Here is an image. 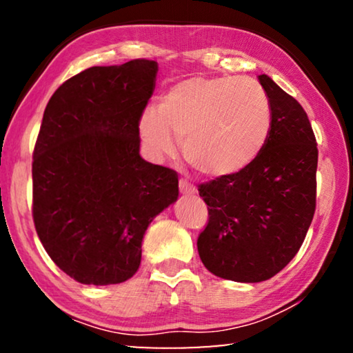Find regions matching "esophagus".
<instances>
[{"label":"esophagus","mask_w":353,"mask_h":353,"mask_svg":"<svg viewBox=\"0 0 353 353\" xmlns=\"http://www.w3.org/2000/svg\"><path fill=\"white\" fill-rule=\"evenodd\" d=\"M179 188H181L182 194H194L196 193V187L191 182H188L187 179H181V181H179Z\"/></svg>","instance_id":"34e87169"}]
</instances>
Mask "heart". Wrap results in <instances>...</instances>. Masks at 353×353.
I'll use <instances>...</instances> for the list:
<instances>
[{
    "label": "heart",
    "instance_id": "obj_1",
    "mask_svg": "<svg viewBox=\"0 0 353 353\" xmlns=\"http://www.w3.org/2000/svg\"><path fill=\"white\" fill-rule=\"evenodd\" d=\"M271 126V101L259 82L249 77L196 76L162 94L157 110L141 117L140 132L157 157L174 152V137L191 168L223 179L255 162Z\"/></svg>",
    "mask_w": 353,
    "mask_h": 353
}]
</instances>
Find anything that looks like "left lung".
<instances>
[{
	"label": "left lung",
	"instance_id": "left-lung-1",
	"mask_svg": "<svg viewBox=\"0 0 353 353\" xmlns=\"http://www.w3.org/2000/svg\"><path fill=\"white\" fill-rule=\"evenodd\" d=\"M259 81L272 107L266 146L244 171L198 187L208 210L201 260L214 276L246 283L294 259L316 210L318 146L307 112L271 77Z\"/></svg>",
	"mask_w": 353,
	"mask_h": 353
}]
</instances>
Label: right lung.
Returning a JSON list of instances; mask_svg holds the SVG:
<instances>
[{
    "mask_svg": "<svg viewBox=\"0 0 353 353\" xmlns=\"http://www.w3.org/2000/svg\"><path fill=\"white\" fill-rule=\"evenodd\" d=\"M157 63L92 67L48 101L32 154V218L51 260L83 285L121 283L148 225L179 196L177 172L140 157Z\"/></svg>",
    "mask_w": 353,
    "mask_h": 353,
    "instance_id": "obj_1",
    "label": "right lung"
}]
</instances>
